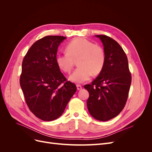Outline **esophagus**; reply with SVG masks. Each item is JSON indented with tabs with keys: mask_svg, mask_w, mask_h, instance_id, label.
Listing matches in <instances>:
<instances>
[{
	"mask_svg": "<svg viewBox=\"0 0 152 152\" xmlns=\"http://www.w3.org/2000/svg\"><path fill=\"white\" fill-rule=\"evenodd\" d=\"M77 90H81L82 87V86L80 85L77 84Z\"/></svg>",
	"mask_w": 152,
	"mask_h": 152,
	"instance_id": "34e87169",
	"label": "esophagus"
}]
</instances>
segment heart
I'll use <instances>...</instances> for the list:
<instances>
[{
  "instance_id": "1",
  "label": "heart",
  "mask_w": 152,
  "mask_h": 152,
  "mask_svg": "<svg viewBox=\"0 0 152 152\" xmlns=\"http://www.w3.org/2000/svg\"><path fill=\"white\" fill-rule=\"evenodd\" d=\"M66 50L57 53L56 61L62 71L69 73L77 60L78 67L69 77L71 81L82 83L88 80L92 74L96 75L102 71L105 53L101 45L84 38H77L66 45Z\"/></svg>"
}]
</instances>
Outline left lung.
Returning <instances> with one entry per match:
<instances>
[{
    "instance_id": "obj_1",
    "label": "left lung",
    "mask_w": 152,
    "mask_h": 152,
    "mask_svg": "<svg viewBox=\"0 0 152 152\" xmlns=\"http://www.w3.org/2000/svg\"><path fill=\"white\" fill-rule=\"evenodd\" d=\"M95 36L103 43L105 63L91 84L84 86L89 93L87 107L96 120L107 121L117 116L125 107L131 74L126 54L118 43L107 35Z\"/></svg>"
}]
</instances>
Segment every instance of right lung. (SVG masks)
<instances>
[{
    "label": "right lung",
    "mask_w": 152,
    "mask_h": 152,
    "mask_svg": "<svg viewBox=\"0 0 152 152\" xmlns=\"http://www.w3.org/2000/svg\"><path fill=\"white\" fill-rule=\"evenodd\" d=\"M65 39L44 37L31 45L23 60L20 82L26 103L44 121L60 117L77 91L75 84L67 81L56 61L58 46Z\"/></svg>",
    "instance_id": "add662e5"
}]
</instances>
